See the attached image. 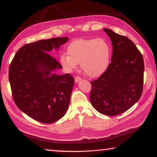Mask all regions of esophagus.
Returning <instances> with one entry per match:
<instances>
[{"label": "esophagus", "mask_w": 157, "mask_h": 157, "mask_svg": "<svg viewBox=\"0 0 157 157\" xmlns=\"http://www.w3.org/2000/svg\"><path fill=\"white\" fill-rule=\"evenodd\" d=\"M82 80V78H80V77H79V76H75V82H79V81H81Z\"/></svg>", "instance_id": "obj_1"}]
</instances>
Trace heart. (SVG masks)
I'll use <instances>...</instances> for the list:
<instances>
[{"label":"heart","mask_w":157,"mask_h":157,"mask_svg":"<svg viewBox=\"0 0 157 157\" xmlns=\"http://www.w3.org/2000/svg\"><path fill=\"white\" fill-rule=\"evenodd\" d=\"M67 54L60 57L66 71H72L80 63L82 70L91 78H99L107 71L110 63L111 47L104 39H79L67 48Z\"/></svg>","instance_id":"1"}]
</instances>
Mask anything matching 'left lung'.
<instances>
[{
    "instance_id": "1",
    "label": "left lung",
    "mask_w": 157,
    "mask_h": 157,
    "mask_svg": "<svg viewBox=\"0 0 157 157\" xmlns=\"http://www.w3.org/2000/svg\"><path fill=\"white\" fill-rule=\"evenodd\" d=\"M104 31L112 42L111 62L102 75L91 81L90 101L100 113L116 116L128 110L141 96L144 62L129 38L109 29Z\"/></svg>"
}]
</instances>
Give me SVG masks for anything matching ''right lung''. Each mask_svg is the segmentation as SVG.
Here are the masks:
<instances>
[{"label":"right lung","mask_w":157,"mask_h":157,"mask_svg":"<svg viewBox=\"0 0 157 157\" xmlns=\"http://www.w3.org/2000/svg\"><path fill=\"white\" fill-rule=\"evenodd\" d=\"M68 40V37H57L25 44L10 64L9 80L15 104L40 123H55L68 108L74 78L69 73H55L62 66L48 53Z\"/></svg>","instance_id":"1"}]
</instances>
